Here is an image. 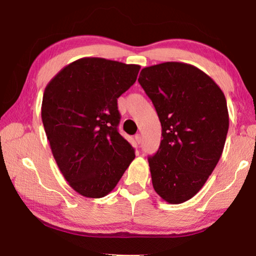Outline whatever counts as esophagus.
Returning a JSON list of instances; mask_svg holds the SVG:
<instances>
[{"label": "esophagus", "instance_id": "obj_1", "mask_svg": "<svg viewBox=\"0 0 256 256\" xmlns=\"http://www.w3.org/2000/svg\"><path fill=\"white\" fill-rule=\"evenodd\" d=\"M141 141H142V138H141V136L140 134H136V142L138 144H141Z\"/></svg>", "mask_w": 256, "mask_h": 256}]
</instances>
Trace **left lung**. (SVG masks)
Wrapping results in <instances>:
<instances>
[{
  "label": "left lung",
  "instance_id": "1",
  "mask_svg": "<svg viewBox=\"0 0 256 256\" xmlns=\"http://www.w3.org/2000/svg\"><path fill=\"white\" fill-rule=\"evenodd\" d=\"M138 84L162 123L160 146L148 158L152 186L170 204L192 198L222 157L229 128L226 97L200 68L164 62L142 68Z\"/></svg>",
  "mask_w": 256,
  "mask_h": 256
}]
</instances>
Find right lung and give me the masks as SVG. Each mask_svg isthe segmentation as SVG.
<instances>
[{
	"label": "right lung",
	"instance_id": "add662e5",
	"mask_svg": "<svg viewBox=\"0 0 256 256\" xmlns=\"http://www.w3.org/2000/svg\"><path fill=\"white\" fill-rule=\"evenodd\" d=\"M140 68L84 58L46 86L42 120L52 154L68 185L82 196H106L136 158L118 131V98L136 82Z\"/></svg>",
	"mask_w": 256,
	"mask_h": 256
}]
</instances>
